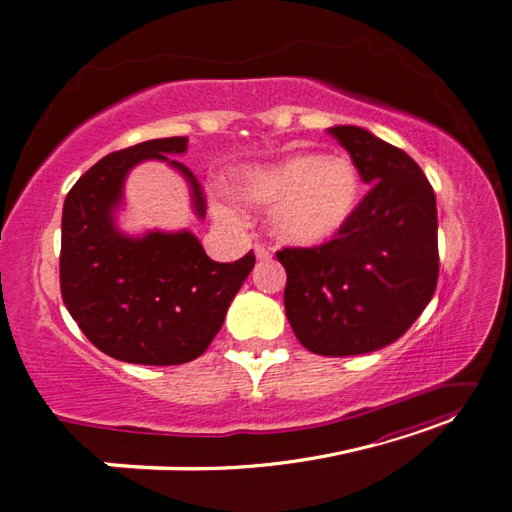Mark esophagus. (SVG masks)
Returning <instances> with one entry per match:
<instances>
[{"instance_id":"esophagus-1","label":"esophagus","mask_w":512,"mask_h":512,"mask_svg":"<svg viewBox=\"0 0 512 512\" xmlns=\"http://www.w3.org/2000/svg\"><path fill=\"white\" fill-rule=\"evenodd\" d=\"M254 256L258 258V260H269L271 258V252L267 250L265 245H260V243H256L254 245Z\"/></svg>"}]
</instances>
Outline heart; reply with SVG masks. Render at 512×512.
<instances>
[{
    "instance_id": "obj_1",
    "label": "heart",
    "mask_w": 512,
    "mask_h": 512,
    "mask_svg": "<svg viewBox=\"0 0 512 512\" xmlns=\"http://www.w3.org/2000/svg\"><path fill=\"white\" fill-rule=\"evenodd\" d=\"M230 194L245 205L271 207L269 226L282 243L322 247L342 237L356 218L363 179L346 156L305 151L235 170Z\"/></svg>"
}]
</instances>
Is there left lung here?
I'll list each match as a JSON object with an SVG mask.
<instances>
[{
    "label": "left lung",
    "mask_w": 512,
    "mask_h": 512,
    "mask_svg": "<svg viewBox=\"0 0 512 512\" xmlns=\"http://www.w3.org/2000/svg\"><path fill=\"white\" fill-rule=\"evenodd\" d=\"M367 185L342 237L284 247V305L314 354L352 356L393 344L421 316L438 284V209L427 177L406 151L369 130L335 126Z\"/></svg>",
    "instance_id": "8db88e82"
}]
</instances>
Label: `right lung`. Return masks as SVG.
I'll use <instances>...</instances> for the list:
<instances>
[{"label": "right lung", "instance_id": "right-lung-1", "mask_svg": "<svg viewBox=\"0 0 512 512\" xmlns=\"http://www.w3.org/2000/svg\"><path fill=\"white\" fill-rule=\"evenodd\" d=\"M188 138L170 136L108 153L74 183L61 215L59 280L70 316L117 361L181 365L198 359L222 329L228 305L254 269V254L211 260L190 230L126 235L117 226L123 183L147 160L188 181L192 209L205 220L203 188L181 156Z\"/></svg>", "mask_w": 512, "mask_h": 512}]
</instances>
